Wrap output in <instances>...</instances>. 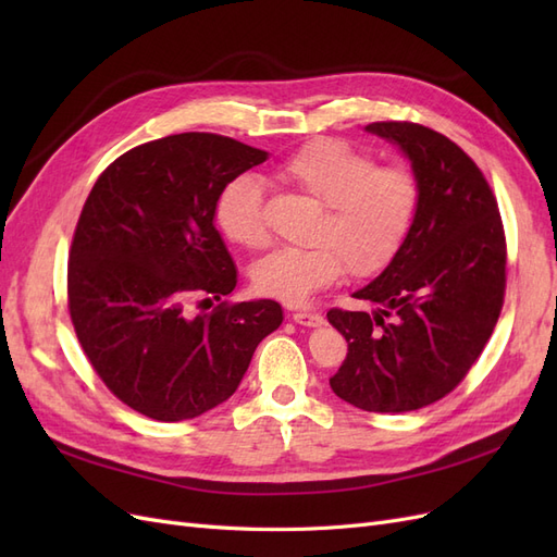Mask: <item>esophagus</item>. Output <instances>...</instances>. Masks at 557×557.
Listing matches in <instances>:
<instances>
[{
    "label": "esophagus",
    "mask_w": 557,
    "mask_h": 557,
    "mask_svg": "<svg viewBox=\"0 0 557 557\" xmlns=\"http://www.w3.org/2000/svg\"><path fill=\"white\" fill-rule=\"evenodd\" d=\"M293 320L297 325H305V327H320L325 323L323 315L311 313V311H297V313H293Z\"/></svg>",
    "instance_id": "34e87169"
}]
</instances>
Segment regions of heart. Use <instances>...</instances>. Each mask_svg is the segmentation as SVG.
Listing matches in <instances>:
<instances>
[{
	"instance_id": "heart-1",
	"label": "heart",
	"mask_w": 557,
	"mask_h": 557,
	"mask_svg": "<svg viewBox=\"0 0 557 557\" xmlns=\"http://www.w3.org/2000/svg\"><path fill=\"white\" fill-rule=\"evenodd\" d=\"M276 178L323 205L315 246L276 248L252 264L260 295L297 307L346 269L374 276L393 262L407 242L418 211V181L404 166L376 162L334 139H315L276 166ZM215 223L244 248L267 242L262 183L242 174L218 195Z\"/></svg>"
}]
</instances>
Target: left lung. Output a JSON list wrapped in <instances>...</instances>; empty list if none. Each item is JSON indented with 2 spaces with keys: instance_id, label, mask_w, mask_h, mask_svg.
<instances>
[{
  "instance_id": "8db88e82",
  "label": "left lung",
  "mask_w": 557,
  "mask_h": 557,
  "mask_svg": "<svg viewBox=\"0 0 557 557\" xmlns=\"http://www.w3.org/2000/svg\"><path fill=\"white\" fill-rule=\"evenodd\" d=\"M418 181V211L393 262L352 293L367 311H327L348 342L330 379L362 411L423 409L458 385L491 339L507 285V246L491 185L460 146L416 123H372Z\"/></svg>"
}]
</instances>
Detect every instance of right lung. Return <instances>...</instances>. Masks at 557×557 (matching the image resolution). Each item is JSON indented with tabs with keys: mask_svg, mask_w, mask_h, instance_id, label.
Here are the masks:
<instances>
[{
	"mask_svg": "<svg viewBox=\"0 0 557 557\" xmlns=\"http://www.w3.org/2000/svg\"><path fill=\"white\" fill-rule=\"evenodd\" d=\"M267 158L230 137L185 132L127 150L97 178L74 232L66 293L90 364L129 409L162 423L211 411L283 323L274 299L185 311L193 297L221 299L237 285L215 201Z\"/></svg>",
	"mask_w": 557,
	"mask_h": 557,
	"instance_id": "obj_1",
	"label": "right lung"
}]
</instances>
